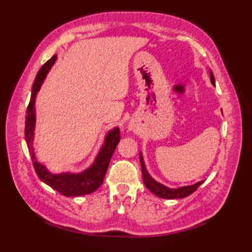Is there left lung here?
I'll list each match as a JSON object with an SVG mask.
<instances>
[{"mask_svg": "<svg viewBox=\"0 0 252 252\" xmlns=\"http://www.w3.org/2000/svg\"><path fill=\"white\" fill-rule=\"evenodd\" d=\"M211 77V82L212 84L215 85L216 81H215V77H213V74L211 72L210 74ZM140 160H141V167H142V175H143V182L147 189L151 190L153 194H155L156 196L160 197V198H163V199H175V198H185L189 195L192 194L198 187H199L202 182H198V183L191 185V186H184V187H181V189H169V187H165L163 185H161L158 182H156L155 180H153L149 174L147 173L146 168H145V164H144V160L142 155L140 154Z\"/></svg>", "mask_w": 252, "mask_h": 252, "instance_id": "1", "label": "left lung"}]
</instances>
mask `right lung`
I'll return each instance as SVG.
<instances>
[{"label":"right lung","instance_id":"1","mask_svg":"<svg viewBox=\"0 0 252 252\" xmlns=\"http://www.w3.org/2000/svg\"><path fill=\"white\" fill-rule=\"evenodd\" d=\"M56 55L53 56L50 61H47L43 66L40 68L37 72L33 87H32L31 98L29 101L28 108H27L26 115V127H25V136L27 146H28L30 156L33 162V167L39 179L44 182L45 184L51 186L62 195L66 197L70 196H81L88 195L95 191L101 185L105 178L106 171L108 169L110 159L112 154L115 153L118 143L120 142V130L116 129L111 130L106 136L104 146L101 147L100 152L96 158L95 162L92 167L84 171L80 174L71 173H61V174H52L46 170L44 165H42L36 161L32 141H33V131H34V122H35V109L34 101L36 93L39 92L41 84L43 83L47 72L56 61Z\"/></svg>","mask_w":252,"mask_h":252}]
</instances>
